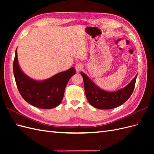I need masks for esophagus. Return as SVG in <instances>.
Segmentation results:
<instances>
[{"instance_id": "esophagus-1", "label": "esophagus", "mask_w": 154, "mask_h": 154, "mask_svg": "<svg viewBox=\"0 0 154 154\" xmlns=\"http://www.w3.org/2000/svg\"><path fill=\"white\" fill-rule=\"evenodd\" d=\"M82 69H83V66H82V63H78L75 65V69H76V71L77 72H80Z\"/></svg>"}]
</instances>
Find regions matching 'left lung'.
Masks as SVG:
<instances>
[{
	"label": "left lung",
	"mask_w": 154,
	"mask_h": 154,
	"mask_svg": "<svg viewBox=\"0 0 154 154\" xmlns=\"http://www.w3.org/2000/svg\"><path fill=\"white\" fill-rule=\"evenodd\" d=\"M85 92L89 103L99 109H111L127 101L132 95L136 84L137 75L125 87L115 92H106L97 87L85 74L81 72Z\"/></svg>",
	"instance_id": "left-lung-1"
}]
</instances>
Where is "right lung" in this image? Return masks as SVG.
<instances>
[{
	"label": "right lung",
	"instance_id": "right-lung-1",
	"mask_svg": "<svg viewBox=\"0 0 154 154\" xmlns=\"http://www.w3.org/2000/svg\"><path fill=\"white\" fill-rule=\"evenodd\" d=\"M13 74L20 95L27 103L42 109H50L61 103L67 82L76 70L74 67L59 72L44 81H36L27 76L19 67L15 51Z\"/></svg>",
	"mask_w": 154,
	"mask_h": 154
}]
</instances>
